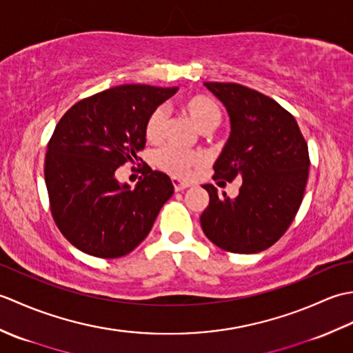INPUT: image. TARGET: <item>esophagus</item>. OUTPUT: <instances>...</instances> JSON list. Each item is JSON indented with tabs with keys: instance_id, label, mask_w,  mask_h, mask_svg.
Wrapping results in <instances>:
<instances>
[{
	"instance_id": "obj_1",
	"label": "esophagus",
	"mask_w": 353,
	"mask_h": 353,
	"mask_svg": "<svg viewBox=\"0 0 353 353\" xmlns=\"http://www.w3.org/2000/svg\"><path fill=\"white\" fill-rule=\"evenodd\" d=\"M171 182H172V186H174V191H183L186 188H190V183L179 181V179H176V177H172Z\"/></svg>"
}]
</instances>
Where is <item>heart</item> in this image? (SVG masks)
Listing matches in <instances>:
<instances>
[{
  "label": "heart",
  "instance_id": "obj_1",
  "mask_svg": "<svg viewBox=\"0 0 353 353\" xmlns=\"http://www.w3.org/2000/svg\"><path fill=\"white\" fill-rule=\"evenodd\" d=\"M183 110L201 133L212 132L221 124V108L211 97L192 95L183 103ZM167 123L168 114L163 108H156L150 112L144 125L145 138L150 142H159L165 134ZM200 162L201 159L199 154L183 153L174 148H163L154 156L156 167L176 179H188Z\"/></svg>",
  "mask_w": 353,
  "mask_h": 353
}]
</instances>
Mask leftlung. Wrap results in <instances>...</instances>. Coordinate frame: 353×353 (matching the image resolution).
<instances>
[{"instance_id": "left-lung-1", "label": "left lung", "mask_w": 353, "mask_h": 353, "mask_svg": "<svg viewBox=\"0 0 353 353\" xmlns=\"http://www.w3.org/2000/svg\"><path fill=\"white\" fill-rule=\"evenodd\" d=\"M203 85L230 118V137L214 165V181L243 179V185L234 200L203 185L209 205L200 215L201 229L226 252H262L287 232L302 205L308 145L294 117L270 97L238 83Z\"/></svg>"}]
</instances>
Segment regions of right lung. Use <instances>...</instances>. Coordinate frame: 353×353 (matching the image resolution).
I'll return each mask as SVG.
<instances>
[{"mask_svg": "<svg viewBox=\"0 0 353 353\" xmlns=\"http://www.w3.org/2000/svg\"><path fill=\"white\" fill-rule=\"evenodd\" d=\"M177 86L123 85L88 97L57 123L45 156L51 214L59 230L79 250L97 258H119L144 241L174 186L145 165L132 190L115 171L138 159L145 147L150 112Z\"/></svg>", "mask_w": 353, "mask_h": 353, "instance_id": "obj_1", "label": "right lung"}]
</instances>
